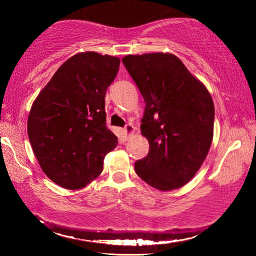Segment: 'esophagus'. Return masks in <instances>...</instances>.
I'll use <instances>...</instances> for the list:
<instances>
[{"mask_svg": "<svg viewBox=\"0 0 256 256\" xmlns=\"http://www.w3.org/2000/svg\"><path fill=\"white\" fill-rule=\"evenodd\" d=\"M135 130H136V128H135L134 126H132V124H128L124 127V134L127 135V136L134 135V134H135Z\"/></svg>", "mask_w": 256, "mask_h": 256, "instance_id": "esophagus-1", "label": "esophagus"}]
</instances>
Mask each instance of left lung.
Returning a JSON list of instances; mask_svg holds the SVG:
<instances>
[{"label": "left lung", "instance_id": "left-lung-1", "mask_svg": "<svg viewBox=\"0 0 256 256\" xmlns=\"http://www.w3.org/2000/svg\"><path fill=\"white\" fill-rule=\"evenodd\" d=\"M122 62L146 102L141 134L149 152L135 163L136 174L160 191L184 186L211 148V94L172 54H128Z\"/></svg>", "mask_w": 256, "mask_h": 256}]
</instances>
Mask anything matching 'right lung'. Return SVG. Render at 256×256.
I'll list each match as a JSON object with an SVG mask.
<instances>
[{
    "label": "right lung",
    "instance_id": "obj_1",
    "mask_svg": "<svg viewBox=\"0 0 256 256\" xmlns=\"http://www.w3.org/2000/svg\"><path fill=\"white\" fill-rule=\"evenodd\" d=\"M120 59L80 52L57 70L28 118V136L42 170L59 186L78 190L99 176L118 146L106 127L104 96Z\"/></svg>",
    "mask_w": 256,
    "mask_h": 256
}]
</instances>
